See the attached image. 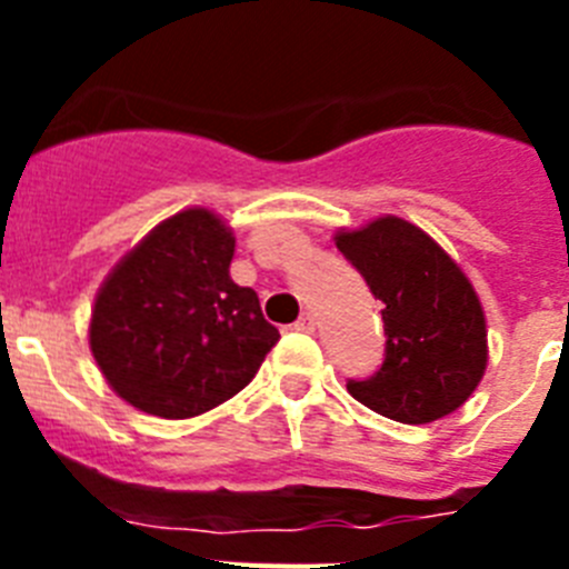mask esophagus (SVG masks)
Instances as JSON below:
<instances>
[{"instance_id":"1","label":"esophagus","mask_w":569,"mask_h":569,"mask_svg":"<svg viewBox=\"0 0 569 569\" xmlns=\"http://www.w3.org/2000/svg\"><path fill=\"white\" fill-rule=\"evenodd\" d=\"M293 330H299V333H313V330H316V319L310 313H305L299 321H296Z\"/></svg>"}]
</instances>
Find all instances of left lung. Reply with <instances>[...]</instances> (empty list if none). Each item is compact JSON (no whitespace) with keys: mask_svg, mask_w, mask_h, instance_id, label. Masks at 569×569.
Masks as SVG:
<instances>
[{"mask_svg":"<svg viewBox=\"0 0 569 569\" xmlns=\"http://www.w3.org/2000/svg\"><path fill=\"white\" fill-rule=\"evenodd\" d=\"M336 248L385 305V361L370 379L347 381L350 396L401 425L459 410L487 367L485 310L459 264L396 216L345 230Z\"/></svg>","mask_w":569,"mask_h":569,"instance_id":"8db88e82","label":"left lung"}]
</instances>
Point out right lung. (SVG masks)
Returning <instances> with one entry per match:
<instances>
[{"instance_id":"right-lung-1","label":"right lung","mask_w":569,"mask_h":569,"mask_svg":"<svg viewBox=\"0 0 569 569\" xmlns=\"http://www.w3.org/2000/svg\"><path fill=\"white\" fill-rule=\"evenodd\" d=\"M236 239L193 208L150 230L104 279L90 350L128 405L162 419L208 413L248 387L279 330L230 279Z\"/></svg>"}]
</instances>
